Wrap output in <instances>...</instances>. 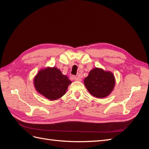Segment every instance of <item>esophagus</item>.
<instances>
[{
  "instance_id": "obj_1",
  "label": "esophagus",
  "mask_w": 149,
  "mask_h": 149,
  "mask_svg": "<svg viewBox=\"0 0 149 149\" xmlns=\"http://www.w3.org/2000/svg\"><path fill=\"white\" fill-rule=\"evenodd\" d=\"M73 79L74 81H81V78L79 76H73Z\"/></svg>"
}]
</instances>
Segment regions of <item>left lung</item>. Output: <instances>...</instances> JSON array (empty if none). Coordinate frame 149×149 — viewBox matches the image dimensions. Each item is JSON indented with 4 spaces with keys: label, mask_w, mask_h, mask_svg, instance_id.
Wrapping results in <instances>:
<instances>
[{
    "label": "left lung",
    "mask_w": 149,
    "mask_h": 149,
    "mask_svg": "<svg viewBox=\"0 0 149 149\" xmlns=\"http://www.w3.org/2000/svg\"><path fill=\"white\" fill-rule=\"evenodd\" d=\"M84 83L91 95L103 98L107 96L113 90L115 78L111 72L96 68L89 72L84 79Z\"/></svg>",
    "instance_id": "1"
}]
</instances>
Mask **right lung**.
Returning <instances> with one entry per match:
<instances>
[{"instance_id":"1","label":"right lung","mask_w":149,"mask_h":149,"mask_svg":"<svg viewBox=\"0 0 149 149\" xmlns=\"http://www.w3.org/2000/svg\"><path fill=\"white\" fill-rule=\"evenodd\" d=\"M71 83L68 78L55 67L40 71L34 79L37 91L49 100H56L62 97Z\"/></svg>"}]
</instances>
